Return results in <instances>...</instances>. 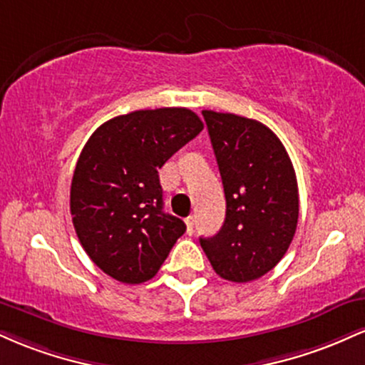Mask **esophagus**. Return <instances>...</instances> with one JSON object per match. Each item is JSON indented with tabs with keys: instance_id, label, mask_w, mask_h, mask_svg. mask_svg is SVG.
Listing matches in <instances>:
<instances>
[{
	"instance_id": "esophagus-1",
	"label": "esophagus",
	"mask_w": 365,
	"mask_h": 365,
	"mask_svg": "<svg viewBox=\"0 0 365 365\" xmlns=\"http://www.w3.org/2000/svg\"><path fill=\"white\" fill-rule=\"evenodd\" d=\"M185 225H187V233H188V235H192V233H194L195 217H194V216H188L187 220H185Z\"/></svg>"
}]
</instances>
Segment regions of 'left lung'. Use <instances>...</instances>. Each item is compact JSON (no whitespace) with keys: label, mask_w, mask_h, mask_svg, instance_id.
Masks as SVG:
<instances>
[{"label":"left lung","mask_w":365,"mask_h":365,"mask_svg":"<svg viewBox=\"0 0 365 365\" xmlns=\"http://www.w3.org/2000/svg\"><path fill=\"white\" fill-rule=\"evenodd\" d=\"M225 188L226 217L215 237L200 238L221 278L247 283L283 259L299 221V188L282 140L261 121L202 111Z\"/></svg>","instance_id":"obj_1"}]
</instances>
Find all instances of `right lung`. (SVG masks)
<instances>
[{
	"mask_svg": "<svg viewBox=\"0 0 365 365\" xmlns=\"http://www.w3.org/2000/svg\"><path fill=\"white\" fill-rule=\"evenodd\" d=\"M204 128L187 108L115 116L83 145L70 212L92 262L121 283L154 278L187 226L163 211L158 170Z\"/></svg>",
	"mask_w": 365,
	"mask_h": 365,
	"instance_id": "add662e5",
	"label": "right lung"
}]
</instances>
